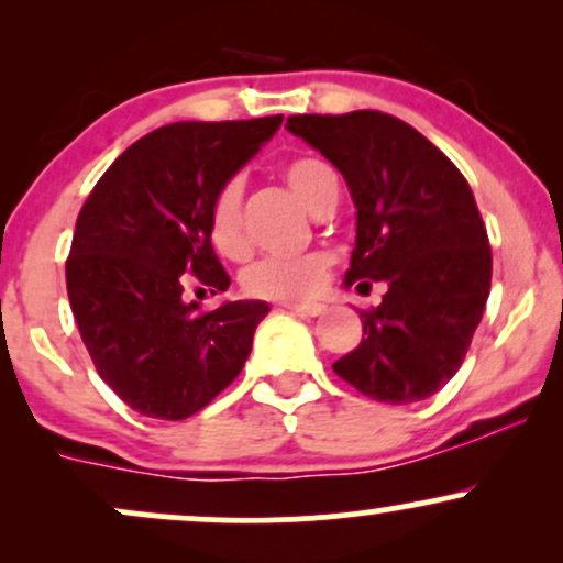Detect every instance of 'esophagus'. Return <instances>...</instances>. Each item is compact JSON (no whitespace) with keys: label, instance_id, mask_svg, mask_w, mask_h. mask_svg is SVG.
I'll return each mask as SVG.
<instances>
[{"label":"esophagus","instance_id":"esophagus-1","mask_svg":"<svg viewBox=\"0 0 563 563\" xmlns=\"http://www.w3.org/2000/svg\"><path fill=\"white\" fill-rule=\"evenodd\" d=\"M286 309H290L294 314H301V318H318V314L325 312L322 303H286Z\"/></svg>","mask_w":563,"mask_h":563}]
</instances>
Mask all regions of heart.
<instances>
[{
    "label": "heart",
    "mask_w": 563,
    "mask_h": 563,
    "mask_svg": "<svg viewBox=\"0 0 563 563\" xmlns=\"http://www.w3.org/2000/svg\"><path fill=\"white\" fill-rule=\"evenodd\" d=\"M283 177L296 198L314 211L322 203V198L339 190V177L325 161L314 156H301L288 161L283 166ZM243 190L238 179H230L219 187V192L211 200L209 211V235L219 254L238 260L245 254V235H243V217H241ZM328 260L322 254H303V256H267L251 264L243 273L245 294L256 299L273 301H299L307 296L318 294L325 283Z\"/></svg>",
    "instance_id": "obj_1"
}]
</instances>
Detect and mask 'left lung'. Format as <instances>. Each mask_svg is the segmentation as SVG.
<instances>
[{
  "label": "left lung",
  "instance_id": "8db88e82",
  "mask_svg": "<svg viewBox=\"0 0 563 563\" xmlns=\"http://www.w3.org/2000/svg\"><path fill=\"white\" fill-rule=\"evenodd\" d=\"M286 129L344 174L357 241L344 286L386 283L360 312L363 341L333 371L389 405L429 399L466 357L493 280V251L457 166L405 121L378 111L290 115Z\"/></svg>",
  "mask_w": 563,
  "mask_h": 563
}]
</instances>
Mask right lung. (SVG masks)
<instances>
[{"mask_svg": "<svg viewBox=\"0 0 563 563\" xmlns=\"http://www.w3.org/2000/svg\"><path fill=\"white\" fill-rule=\"evenodd\" d=\"M280 124L283 115L161 126L126 147L81 206L66 262L70 309L100 378L142 416L190 418L249 360L269 303L198 312L183 290L187 275L228 290L211 200Z\"/></svg>", "mask_w": 563, "mask_h": 563, "instance_id": "obj_1", "label": "right lung"}]
</instances>
